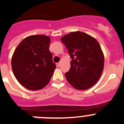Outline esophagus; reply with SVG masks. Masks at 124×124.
Here are the masks:
<instances>
[{
	"instance_id": "1",
	"label": "esophagus",
	"mask_w": 124,
	"mask_h": 124,
	"mask_svg": "<svg viewBox=\"0 0 124 124\" xmlns=\"http://www.w3.org/2000/svg\"><path fill=\"white\" fill-rule=\"evenodd\" d=\"M60 65H61V62H58V63H56V65H57V67H59Z\"/></svg>"
}]
</instances>
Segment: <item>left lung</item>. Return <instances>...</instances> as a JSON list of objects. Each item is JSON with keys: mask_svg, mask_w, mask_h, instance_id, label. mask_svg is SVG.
<instances>
[{"mask_svg": "<svg viewBox=\"0 0 124 124\" xmlns=\"http://www.w3.org/2000/svg\"><path fill=\"white\" fill-rule=\"evenodd\" d=\"M65 44L72 59L69 71L65 74L69 84L77 90H87L98 82L104 67V55L93 37L80 31L63 36Z\"/></svg>", "mask_w": 124, "mask_h": 124, "instance_id": "obj_1", "label": "left lung"}]
</instances>
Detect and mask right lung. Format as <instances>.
Returning a JSON list of instances; mask_svg holds the SVG:
<instances>
[{
	"instance_id": "1",
	"label": "right lung",
	"mask_w": 124,
	"mask_h": 124,
	"mask_svg": "<svg viewBox=\"0 0 124 124\" xmlns=\"http://www.w3.org/2000/svg\"><path fill=\"white\" fill-rule=\"evenodd\" d=\"M50 44L49 36L32 35L22 40L14 50L11 59L13 74L26 88L41 90L50 82L56 68Z\"/></svg>"
}]
</instances>
